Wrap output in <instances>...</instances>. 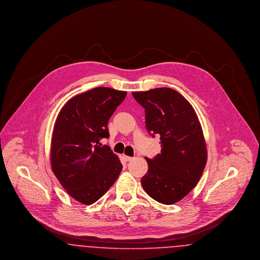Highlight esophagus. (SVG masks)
<instances>
[{
	"mask_svg": "<svg viewBox=\"0 0 260 260\" xmlns=\"http://www.w3.org/2000/svg\"><path fill=\"white\" fill-rule=\"evenodd\" d=\"M123 158H124V160L125 161H132V160L134 159L133 157H128V156H125V155H124V156H123Z\"/></svg>",
	"mask_w": 260,
	"mask_h": 260,
	"instance_id": "34e87169",
	"label": "esophagus"
}]
</instances>
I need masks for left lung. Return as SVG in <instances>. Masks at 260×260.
Instances as JSON below:
<instances>
[{"mask_svg":"<svg viewBox=\"0 0 260 260\" xmlns=\"http://www.w3.org/2000/svg\"><path fill=\"white\" fill-rule=\"evenodd\" d=\"M145 109V124L151 136H160L161 153L145 158L148 173L141 178L145 192L155 201L173 205L198 184L208 152L198 116L179 92L157 87L133 92Z\"/></svg>","mask_w":260,"mask_h":260,"instance_id":"obj_1","label":"left lung"}]
</instances>
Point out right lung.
<instances>
[{
    "label": "right lung",
    "mask_w": 260,
    "mask_h": 260,
    "mask_svg": "<svg viewBox=\"0 0 260 260\" xmlns=\"http://www.w3.org/2000/svg\"><path fill=\"white\" fill-rule=\"evenodd\" d=\"M126 92L92 88L68 100L59 112L51 136V170L67 193L91 205L111 187L123 166L99 140L108 138V121Z\"/></svg>",
    "instance_id": "add662e5"
}]
</instances>
